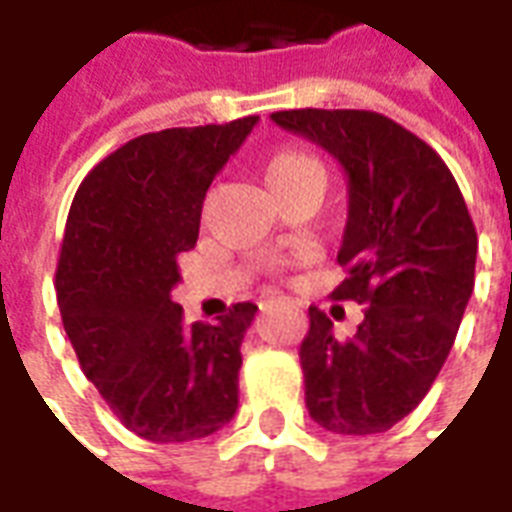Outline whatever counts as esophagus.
I'll use <instances>...</instances> for the list:
<instances>
[{
	"instance_id": "34e87169",
	"label": "esophagus",
	"mask_w": 512,
	"mask_h": 512,
	"mask_svg": "<svg viewBox=\"0 0 512 512\" xmlns=\"http://www.w3.org/2000/svg\"><path fill=\"white\" fill-rule=\"evenodd\" d=\"M274 301H282V296H268V299L263 301V304H260V307H268V304H274Z\"/></svg>"
}]
</instances>
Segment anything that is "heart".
Returning <instances> with one entry per match:
<instances>
[{
    "instance_id": "heart-1",
    "label": "heart",
    "mask_w": 512,
    "mask_h": 512,
    "mask_svg": "<svg viewBox=\"0 0 512 512\" xmlns=\"http://www.w3.org/2000/svg\"><path fill=\"white\" fill-rule=\"evenodd\" d=\"M263 178H266L271 194H279V191L290 189V186H296L301 180H323V167L321 161L312 153H307V150L282 147V150L268 156L266 167H263Z\"/></svg>"
}]
</instances>
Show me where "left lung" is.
I'll list each match as a JSON object with an SVG mask.
<instances>
[{
  "mask_svg": "<svg viewBox=\"0 0 512 512\" xmlns=\"http://www.w3.org/2000/svg\"><path fill=\"white\" fill-rule=\"evenodd\" d=\"M271 120L329 150L348 175L332 299L365 304L337 340L310 307L299 348L307 411L340 436L384 433L428 395L474 290L477 233L447 164L419 136L365 109H288Z\"/></svg>",
  "mask_w": 512,
  "mask_h": 512,
  "instance_id": "left-lung-1",
  "label": "left lung"
}]
</instances>
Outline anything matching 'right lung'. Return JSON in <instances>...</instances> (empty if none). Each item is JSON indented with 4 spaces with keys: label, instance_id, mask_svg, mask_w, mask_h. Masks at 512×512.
Returning <instances> with one entry per match:
<instances>
[{
    "label": "right lung",
    "instance_id": "1",
    "mask_svg": "<svg viewBox=\"0 0 512 512\" xmlns=\"http://www.w3.org/2000/svg\"><path fill=\"white\" fill-rule=\"evenodd\" d=\"M255 126L252 115L136 136L73 197L57 263L62 326L106 406L147 441L205 439L235 417L257 307L238 301L219 323L189 326L172 288L205 191Z\"/></svg>",
    "mask_w": 512,
    "mask_h": 512
}]
</instances>
